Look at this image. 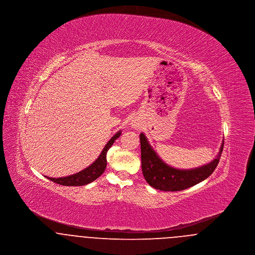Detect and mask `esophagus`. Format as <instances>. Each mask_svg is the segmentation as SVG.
<instances>
[{
  "instance_id": "34e87169",
  "label": "esophagus",
  "mask_w": 255,
  "mask_h": 255,
  "mask_svg": "<svg viewBox=\"0 0 255 255\" xmlns=\"http://www.w3.org/2000/svg\"><path fill=\"white\" fill-rule=\"evenodd\" d=\"M132 126H133V128H136V127H137V126H136V124H134V123H133Z\"/></svg>"
}]
</instances>
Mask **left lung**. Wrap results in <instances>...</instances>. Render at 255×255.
I'll list each match as a JSON object with an SVG mask.
<instances>
[{"label":"left lung","mask_w":255,"mask_h":255,"mask_svg":"<svg viewBox=\"0 0 255 255\" xmlns=\"http://www.w3.org/2000/svg\"><path fill=\"white\" fill-rule=\"evenodd\" d=\"M141 148V168L146 182L162 191H181L208 178L218 165L224 148V140L219 153L210 162L191 169H178L165 163L150 145L145 134H139Z\"/></svg>","instance_id":"1"}]
</instances>
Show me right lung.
Masks as SVG:
<instances>
[{
	"label": "right lung",
	"instance_id": "1",
	"mask_svg": "<svg viewBox=\"0 0 255 255\" xmlns=\"http://www.w3.org/2000/svg\"><path fill=\"white\" fill-rule=\"evenodd\" d=\"M121 134H122V130L115 133L107 142V144L103 148L98 158L91 165L86 167L85 169L81 170L78 173H75L73 175H70L67 177L50 178L46 176V178L50 180L51 182L58 183L61 185H66V186H80V185H86L90 182H94L105 171L106 165H107V158H106L107 152L111 148V146L114 144L115 140L121 136Z\"/></svg>",
	"mask_w": 255,
	"mask_h": 255
}]
</instances>
